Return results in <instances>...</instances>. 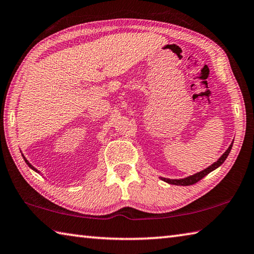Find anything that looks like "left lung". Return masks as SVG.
Segmentation results:
<instances>
[{"mask_svg":"<svg viewBox=\"0 0 254 254\" xmlns=\"http://www.w3.org/2000/svg\"><path fill=\"white\" fill-rule=\"evenodd\" d=\"M231 148H232V144L230 145V147L226 149V152L222 155V156L217 159V161L212 164L211 166H208L207 168H205V170L197 173V174H194L192 176H189L186 177V179H182V180H168V179H162L163 181H165L166 183L168 184H173V185H182V186H188V185H193L195 183H197L198 181H201L204 176H206L208 173H211L212 171H214L215 168L219 167L220 165H222V164L224 163V161L226 159V157L229 156V154L231 152Z\"/></svg>","mask_w":254,"mask_h":254,"instance_id":"obj_1","label":"left lung"}]
</instances>
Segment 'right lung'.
Masks as SVG:
<instances>
[{
	"label": "right lung",
	"instance_id": "obj_1",
	"mask_svg": "<svg viewBox=\"0 0 254 254\" xmlns=\"http://www.w3.org/2000/svg\"><path fill=\"white\" fill-rule=\"evenodd\" d=\"M22 156H23V155H22ZM23 158H24V161H25V163H26V164H28V166H29V167H31V168H32V170H33V171H35V172H38V171H37V170H35V168H34V167H33L32 165H31V164H30V163L28 162V159H26L25 157H23Z\"/></svg>",
	"mask_w": 254,
	"mask_h": 254
}]
</instances>
